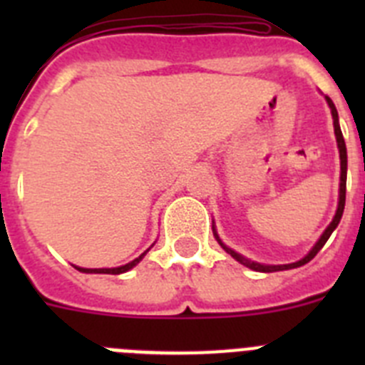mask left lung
Masks as SVG:
<instances>
[{"mask_svg":"<svg viewBox=\"0 0 365 365\" xmlns=\"http://www.w3.org/2000/svg\"><path fill=\"white\" fill-rule=\"evenodd\" d=\"M325 100H327L329 108H331V115H333V124H334V135H336V143H338V151H340V197H338V208H336V214H334L333 221L329 222V227L325 228L324 234L320 235V240L316 241L314 247L311 248V252L307 254L305 257H302L299 261H296V263H289V265H263V263H256V261H250L247 259L245 256H241V254H237L235 250H232V248H228L227 245L222 243L221 240H219L217 232H215V227H212V230H214V235L215 240H217V243L221 245L225 250H227L228 254H230L232 257H234L235 261H240L241 265L248 267V269L256 270V272H278V270H289V269H296V267H302L305 265V263H309V261L312 259V257L316 256V254L320 252L322 247H324L325 243H327V240L331 237V234L334 232V228L338 227V222H340L341 219V214H344V206H346V180H347V150H346V143H344V135H341V130H340V124H338V111L336 108H334L333 100L329 98V96H325Z\"/></svg>","mask_w":365,"mask_h":365,"instance_id":"8db88e82","label":"left lung"}]
</instances>
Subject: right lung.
<instances>
[{"label": "right lung", "mask_w": 365, "mask_h": 365, "mask_svg": "<svg viewBox=\"0 0 365 365\" xmlns=\"http://www.w3.org/2000/svg\"><path fill=\"white\" fill-rule=\"evenodd\" d=\"M148 252V250H146ZM146 252L140 254V256L137 257V259L130 261V263H125V265L122 267H115V269H82V267H74L76 270H80V272H86V274H122V272H128L130 269H133L135 265H137L138 261L143 259L144 256H146Z\"/></svg>", "instance_id": "1"}]
</instances>
